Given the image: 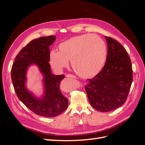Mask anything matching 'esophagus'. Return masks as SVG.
Wrapping results in <instances>:
<instances>
[{
    "label": "esophagus",
    "mask_w": 145,
    "mask_h": 145,
    "mask_svg": "<svg viewBox=\"0 0 145 145\" xmlns=\"http://www.w3.org/2000/svg\"><path fill=\"white\" fill-rule=\"evenodd\" d=\"M66 77H68V78H76V77L74 76V75H72V74H67V75H66Z\"/></svg>",
    "instance_id": "34e87169"
}]
</instances>
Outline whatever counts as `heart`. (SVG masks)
Wrapping results in <instances>:
<instances>
[{"label": "heart", "instance_id": "1", "mask_svg": "<svg viewBox=\"0 0 145 145\" xmlns=\"http://www.w3.org/2000/svg\"><path fill=\"white\" fill-rule=\"evenodd\" d=\"M57 51L50 54L51 67L57 71L71 66L78 76L93 77L98 74L106 63L107 46L97 35L85 34L69 38L57 46Z\"/></svg>", "mask_w": 145, "mask_h": 145}]
</instances>
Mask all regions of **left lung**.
Wrapping results in <instances>:
<instances>
[{
	"label": "left lung",
	"mask_w": 145,
	"mask_h": 145,
	"mask_svg": "<svg viewBox=\"0 0 145 145\" xmlns=\"http://www.w3.org/2000/svg\"><path fill=\"white\" fill-rule=\"evenodd\" d=\"M108 44L106 63L85 86L91 105L100 112H109L123 105L133 82V68L125 48L115 39L105 36Z\"/></svg>",
	"instance_id": "left-lung-1"
}]
</instances>
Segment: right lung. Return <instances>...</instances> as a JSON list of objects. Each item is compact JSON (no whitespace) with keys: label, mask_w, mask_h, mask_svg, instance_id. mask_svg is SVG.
<instances>
[{"label":"right lung","mask_w":145,"mask_h":145,"mask_svg":"<svg viewBox=\"0 0 145 145\" xmlns=\"http://www.w3.org/2000/svg\"><path fill=\"white\" fill-rule=\"evenodd\" d=\"M56 40L55 36L41 37L31 41L16 57L11 68V80L19 99L37 115L54 117L67 109L68 99L61 93L62 75L51 73L50 62V46ZM36 64L44 75V95L37 99L25 88V74L28 66Z\"/></svg>","instance_id":"1"}]
</instances>
